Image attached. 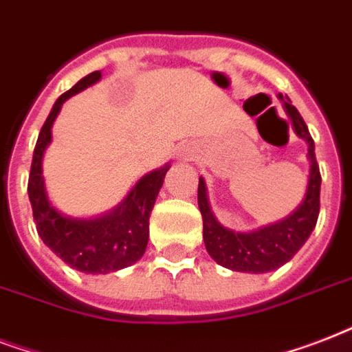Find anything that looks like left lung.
Masks as SVG:
<instances>
[{
  "label": "left lung",
  "mask_w": 352,
  "mask_h": 352,
  "mask_svg": "<svg viewBox=\"0 0 352 352\" xmlns=\"http://www.w3.org/2000/svg\"><path fill=\"white\" fill-rule=\"evenodd\" d=\"M285 111L290 117L296 135L303 138L309 144V160H311V171H309V184H307L305 197L298 208L274 225L263 226L254 232H234L228 230L215 219L208 204L206 195V184L203 177H199L197 203L199 210L203 214V237L204 246L212 256V259L219 263L221 267L237 270V272L263 274L276 270L287 261H290L294 254L305 245L309 235L316 226L318 214H320V186H322V175L320 166L316 162L314 153V140H312L305 120L301 118L300 111L290 104L289 98H283Z\"/></svg>",
  "instance_id": "8db88e82"
}]
</instances>
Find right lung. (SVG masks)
Listing matches in <instances>:
<instances>
[{
  "mask_svg": "<svg viewBox=\"0 0 352 352\" xmlns=\"http://www.w3.org/2000/svg\"><path fill=\"white\" fill-rule=\"evenodd\" d=\"M100 78V71L87 74L54 102L38 135L27 186L36 230L41 241L69 267L85 274L117 272L144 256L149 239V214L162 188L166 171L170 170V164H166L144 175L117 208L96 219H74L52 206L41 175V159L51 144L52 122L63 102Z\"/></svg>",
  "mask_w": 352,
  "mask_h": 352,
  "instance_id": "add662e5",
  "label": "right lung"
}]
</instances>
